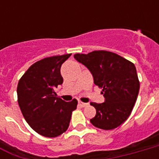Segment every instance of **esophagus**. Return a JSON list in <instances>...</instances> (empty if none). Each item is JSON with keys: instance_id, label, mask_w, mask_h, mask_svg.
<instances>
[{"instance_id": "1", "label": "esophagus", "mask_w": 159, "mask_h": 159, "mask_svg": "<svg viewBox=\"0 0 159 159\" xmlns=\"http://www.w3.org/2000/svg\"><path fill=\"white\" fill-rule=\"evenodd\" d=\"M78 106H81V107H86V106H88V103H83L82 102H78Z\"/></svg>"}]
</instances>
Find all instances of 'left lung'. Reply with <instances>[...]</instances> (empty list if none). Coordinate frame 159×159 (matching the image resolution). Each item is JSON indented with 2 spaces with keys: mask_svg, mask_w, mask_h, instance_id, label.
I'll return each instance as SVG.
<instances>
[{
  "mask_svg": "<svg viewBox=\"0 0 159 159\" xmlns=\"http://www.w3.org/2000/svg\"><path fill=\"white\" fill-rule=\"evenodd\" d=\"M74 57L89 69L105 97L101 104L91 102L97 110L91 123L106 130L117 128L128 119L138 97L139 81L134 64L105 50L76 53Z\"/></svg>",
  "mask_w": 159,
  "mask_h": 159,
  "instance_id": "8db88e82",
  "label": "left lung"
}]
</instances>
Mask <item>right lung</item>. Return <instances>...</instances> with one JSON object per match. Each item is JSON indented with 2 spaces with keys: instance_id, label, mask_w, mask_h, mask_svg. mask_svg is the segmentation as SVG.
Returning <instances> with one entry per match:
<instances>
[{
  "instance_id": "obj_1",
  "label": "right lung",
  "mask_w": 159,
  "mask_h": 159,
  "mask_svg": "<svg viewBox=\"0 0 159 159\" xmlns=\"http://www.w3.org/2000/svg\"><path fill=\"white\" fill-rule=\"evenodd\" d=\"M72 53L39 60L29 67L17 86L19 106L29 125L40 135L57 137L67 130L77 101L66 102L55 88L63 82L61 66Z\"/></svg>"
}]
</instances>
